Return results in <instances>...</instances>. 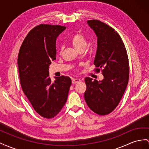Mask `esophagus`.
I'll list each match as a JSON object with an SVG mask.
<instances>
[{
	"mask_svg": "<svg viewBox=\"0 0 149 149\" xmlns=\"http://www.w3.org/2000/svg\"><path fill=\"white\" fill-rule=\"evenodd\" d=\"M79 82H81V79H80L75 78V79H72V84H77Z\"/></svg>",
	"mask_w": 149,
	"mask_h": 149,
	"instance_id": "esophagus-1",
	"label": "esophagus"
}]
</instances>
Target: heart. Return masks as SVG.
I'll return each instance as SVG.
<instances>
[{"instance_id":"heart-1","label":"heart","mask_w":149,"mask_h":149,"mask_svg":"<svg viewBox=\"0 0 149 149\" xmlns=\"http://www.w3.org/2000/svg\"><path fill=\"white\" fill-rule=\"evenodd\" d=\"M70 43L76 50L78 52H82L85 49L87 45V41L86 36L81 33H75L72 36L70 40ZM62 49H61V51Z\"/></svg>"}]
</instances>
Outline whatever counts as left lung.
<instances>
[{
    "label": "left lung",
    "mask_w": 149,
    "mask_h": 149,
    "mask_svg": "<svg viewBox=\"0 0 149 149\" xmlns=\"http://www.w3.org/2000/svg\"><path fill=\"white\" fill-rule=\"evenodd\" d=\"M97 38L94 64L96 72L102 70L104 79L97 81L86 77L84 99L94 113L106 115L119 104L129 79V62L120 36L109 26L98 20L87 21Z\"/></svg>",
    "instance_id": "8db88e82"
}]
</instances>
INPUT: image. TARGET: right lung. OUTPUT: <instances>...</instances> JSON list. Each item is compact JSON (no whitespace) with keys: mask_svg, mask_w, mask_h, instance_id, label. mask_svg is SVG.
Instances as JSON below:
<instances>
[{"mask_svg":"<svg viewBox=\"0 0 149 149\" xmlns=\"http://www.w3.org/2000/svg\"><path fill=\"white\" fill-rule=\"evenodd\" d=\"M66 27L40 24L26 36L19 52L17 64L21 87L34 109L42 117L57 115L67 100L72 84L70 77H55L52 82L49 66L56 59V38Z\"/></svg>","mask_w":149,"mask_h":149,"instance_id":"right-lung-1","label":"right lung"}]
</instances>
